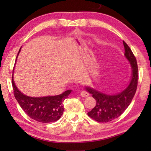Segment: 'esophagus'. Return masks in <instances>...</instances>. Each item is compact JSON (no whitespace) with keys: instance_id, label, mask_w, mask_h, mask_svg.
<instances>
[{"instance_id":"34e87169","label":"esophagus","mask_w":151,"mask_h":151,"mask_svg":"<svg viewBox=\"0 0 151 151\" xmlns=\"http://www.w3.org/2000/svg\"><path fill=\"white\" fill-rule=\"evenodd\" d=\"M80 96L82 97H84V98H87L89 96V93L87 92L84 91H82L81 92H80Z\"/></svg>"}]
</instances>
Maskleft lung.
<instances>
[{"label": "left lung", "mask_w": 151, "mask_h": 151, "mask_svg": "<svg viewBox=\"0 0 151 151\" xmlns=\"http://www.w3.org/2000/svg\"><path fill=\"white\" fill-rule=\"evenodd\" d=\"M124 56L131 65V76L129 83L123 91L116 94L109 95L94 89L88 86H85L86 91L92 95L96 100V104L87 114L90 117L99 122H109L112 121L128 108L131 104L136 90L138 82V68L137 60L131 49L124 41Z\"/></svg>", "instance_id": "obj_1"}]
</instances>
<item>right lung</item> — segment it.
<instances>
[{
  "label": "right lung",
  "mask_w": 151,
  "mask_h": 151,
  "mask_svg": "<svg viewBox=\"0 0 151 151\" xmlns=\"http://www.w3.org/2000/svg\"><path fill=\"white\" fill-rule=\"evenodd\" d=\"M20 49L18 51L17 57ZM12 86L14 96L22 110L31 118L42 123L53 122L60 118L64 111L63 103L71 93V90H67L58 96H27L22 93L16 86L14 80V71L12 76Z\"/></svg>",
  "instance_id": "right-lung-1"
}]
</instances>
